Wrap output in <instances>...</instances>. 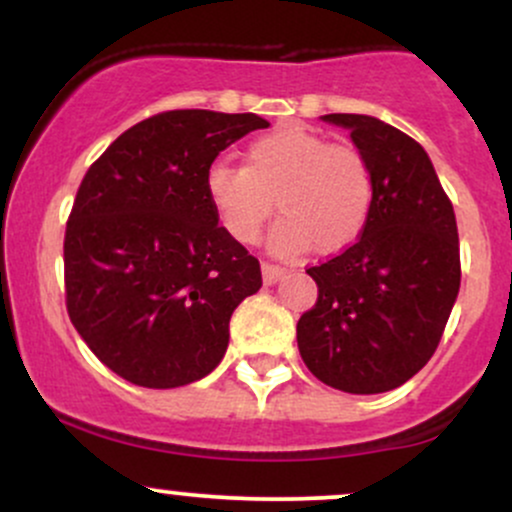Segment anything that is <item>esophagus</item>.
<instances>
[{
  "mask_svg": "<svg viewBox=\"0 0 512 512\" xmlns=\"http://www.w3.org/2000/svg\"><path fill=\"white\" fill-rule=\"evenodd\" d=\"M284 276H286V269L279 267V264H269V262L262 264V279L267 286L276 284V281L284 279Z\"/></svg>",
  "mask_w": 512,
  "mask_h": 512,
  "instance_id": "obj_1",
  "label": "esophagus"
}]
</instances>
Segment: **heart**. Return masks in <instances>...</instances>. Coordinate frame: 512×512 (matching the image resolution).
Segmentation results:
<instances>
[{"label":"heart","instance_id":"heart-1","mask_svg":"<svg viewBox=\"0 0 512 512\" xmlns=\"http://www.w3.org/2000/svg\"><path fill=\"white\" fill-rule=\"evenodd\" d=\"M204 192L223 231L238 243H255L274 199L281 219L269 248L296 255L342 250L361 236L375 202L373 170L351 144H330L303 127H281L248 146L245 166L214 161Z\"/></svg>","mask_w":512,"mask_h":512}]
</instances>
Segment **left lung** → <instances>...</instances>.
I'll use <instances>...</instances> for the list:
<instances>
[{
  "instance_id": "obj_1",
  "label": "left lung",
  "mask_w": 512,
  "mask_h": 512,
  "mask_svg": "<svg viewBox=\"0 0 512 512\" xmlns=\"http://www.w3.org/2000/svg\"><path fill=\"white\" fill-rule=\"evenodd\" d=\"M373 170L361 238L310 267L317 303L296 327L310 373L334 390L378 395L433 356L460 291L455 211L424 146L370 115L332 113Z\"/></svg>"
}]
</instances>
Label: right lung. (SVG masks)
Listing matches in <instances>:
<instances>
[{"label": "right lung", "instance_id": "add662e5", "mask_svg": "<svg viewBox=\"0 0 512 512\" xmlns=\"http://www.w3.org/2000/svg\"><path fill=\"white\" fill-rule=\"evenodd\" d=\"M255 113L170 110L122 132L88 168L64 233L69 320L113 373L168 390L202 380L260 262L216 221L204 175Z\"/></svg>", "mask_w": 512, "mask_h": 512}]
</instances>
